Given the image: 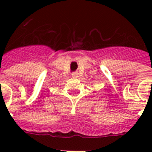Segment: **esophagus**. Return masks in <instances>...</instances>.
I'll return each instance as SVG.
<instances>
[{
	"label": "esophagus",
	"mask_w": 152,
	"mask_h": 152,
	"mask_svg": "<svg viewBox=\"0 0 152 152\" xmlns=\"http://www.w3.org/2000/svg\"><path fill=\"white\" fill-rule=\"evenodd\" d=\"M72 75L73 77H78V73L77 72H72Z\"/></svg>",
	"instance_id": "34e87169"
}]
</instances>
